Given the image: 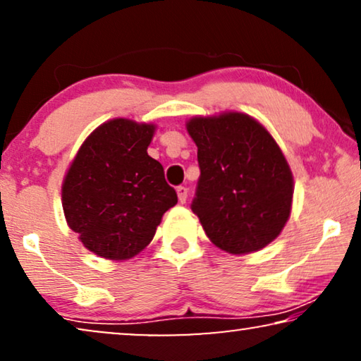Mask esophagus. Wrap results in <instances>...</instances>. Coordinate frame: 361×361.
<instances>
[{
	"label": "esophagus",
	"mask_w": 361,
	"mask_h": 361,
	"mask_svg": "<svg viewBox=\"0 0 361 361\" xmlns=\"http://www.w3.org/2000/svg\"><path fill=\"white\" fill-rule=\"evenodd\" d=\"M187 194H189V190H187V187H184V185L177 187V197H179V202H180V204H185V200H187Z\"/></svg>",
	"instance_id": "esophagus-1"
}]
</instances>
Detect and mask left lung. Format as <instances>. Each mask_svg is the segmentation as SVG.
Wrapping results in <instances>:
<instances>
[{
  "mask_svg": "<svg viewBox=\"0 0 361 361\" xmlns=\"http://www.w3.org/2000/svg\"><path fill=\"white\" fill-rule=\"evenodd\" d=\"M197 146L200 179L192 212L216 248L248 255L268 246L288 224L294 177L271 133L240 111L185 123Z\"/></svg>",
  "mask_w": 361,
  "mask_h": 361,
  "instance_id": "left-lung-1",
  "label": "left lung"
}]
</instances>
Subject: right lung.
I'll return each instance as SVG.
<instances>
[{
	"label": "right lung",
	"instance_id": "obj_1",
	"mask_svg": "<svg viewBox=\"0 0 361 361\" xmlns=\"http://www.w3.org/2000/svg\"><path fill=\"white\" fill-rule=\"evenodd\" d=\"M154 131L152 123L113 118L87 136L68 166L63 215L97 256L125 261L141 253L177 204L161 162L147 154Z\"/></svg>",
	"mask_w": 361,
	"mask_h": 361
}]
</instances>
